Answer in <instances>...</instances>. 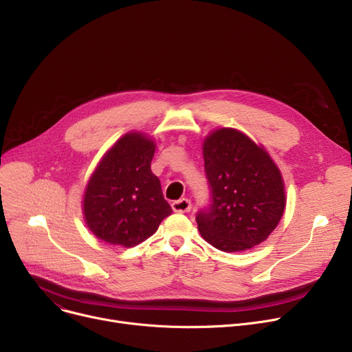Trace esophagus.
Instances as JSON below:
<instances>
[{
	"instance_id": "obj_1",
	"label": "esophagus",
	"mask_w": 352,
	"mask_h": 352,
	"mask_svg": "<svg viewBox=\"0 0 352 352\" xmlns=\"http://www.w3.org/2000/svg\"><path fill=\"white\" fill-rule=\"evenodd\" d=\"M171 207L175 212H190L191 211V201L188 198H181L178 201H174Z\"/></svg>"
}]
</instances>
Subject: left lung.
I'll use <instances>...</instances> for the list:
<instances>
[{
  "label": "left lung",
  "mask_w": 352,
  "mask_h": 352,
  "mask_svg": "<svg viewBox=\"0 0 352 352\" xmlns=\"http://www.w3.org/2000/svg\"><path fill=\"white\" fill-rule=\"evenodd\" d=\"M211 202L198 230L224 252L250 250L268 238L285 208L284 181L263 146L234 128L212 131L202 145Z\"/></svg>",
  "instance_id": "left-lung-1"
}]
</instances>
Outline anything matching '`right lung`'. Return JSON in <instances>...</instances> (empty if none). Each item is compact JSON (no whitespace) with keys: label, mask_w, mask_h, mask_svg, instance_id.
I'll return each mask as SVG.
<instances>
[{"label":"right lung","mask_w":352,"mask_h":352,"mask_svg":"<svg viewBox=\"0 0 352 352\" xmlns=\"http://www.w3.org/2000/svg\"><path fill=\"white\" fill-rule=\"evenodd\" d=\"M155 142L129 133L109 148L84 194V218L102 241L134 247L151 236L173 212L151 171Z\"/></svg>","instance_id":"right-lung-1"}]
</instances>
